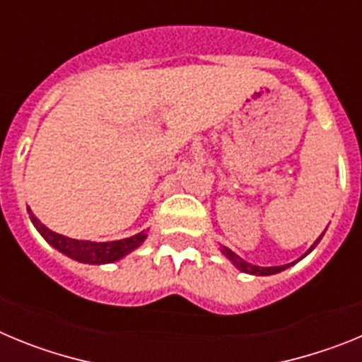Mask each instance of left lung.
<instances>
[{"instance_id":"1","label":"left lung","mask_w":362,"mask_h":362,"mask_svg":"<svg viewBox=\"0 0 362 362\" xmlns=\"http://www.w3.org/2000/svg\"><path fill=\"white\" fill-rule=\"evenodd\" d=\"M319 241H321V238H319L317 241H315V245H317ZM315 245H313V246H315ZM313 246H312V248H310L308 252L313 250ZM308 252H306V254H308ZM223 254H225L226 257H228L230 261H232V263L239 268V270L245 272V274H254V276H270V274H277V272L286 270V268L290 267V264H283V267H255V264L246 263V261L239 259L238 255L233 254V252H230L228 248H223Z\"/></svg>"}]
</instances>
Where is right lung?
Segmentation results:
<instances>
[{"instance_id": "obj_1", "label": "right lung", "mask_w": 362, "mask_h": 362, "mask_svg": "<svg viewBox=\"0 0 362 362\" xmlns=\"http://www.w3.org/2000/svg\"><path fill=\"white\" fill-rule=\"evenodd\" d=\"M28 216L30 221L34 223V226L37 228V232L45 238V241H49L54 248H57L59 252H63L69 257L76 259V261H81V263H90V264H103V263H112V261H117V259L124 257L127 254L137 248L145 241V233H137L129 239H119V241H108V243H90V241H78V239L66 238L62 233L52 232L47 226L37 219L34 214L28 210Z\"/></svg>"}]
</instances>
